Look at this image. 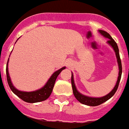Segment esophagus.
Returning a JSON list of instances; mask_svg holds the SVG:
<instances>
[{
  "instance_id": "obj_1",
  "label": "esophagus",
  "mask_w": 129,
  "mask_h": 129,
  "mask_svg": "<svg viewBox=\"0 0 129 129\" xmlns=\"http://www.w3.org/2000/svg\"><path fill=\"white\" fill-rule=\"evenodd\" d=\"M71 61H67V65L68 66V67H70V65H71Z\"/></svg>"
}]
</instances>
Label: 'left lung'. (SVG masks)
Wrapping results in <instances>:
<instances>
[{
	"label": "left lung",
	"instance_id": "left-lung-1",
	"mask_svg": "<svg viewBox=\"0 0 129 129\" xmlns=\"http://www.w3.org/2000/svg\"><path fill=\"white\" fill-rule=\"evenodd\" d=\"M99 32L103 35V37H106V38L109 39L107 43L111 46L114 50L115 53H116V56L117 58V61H118V67H119V74H118V80L116 82V84L112 90L107 94V95H105L103 97H101V98H92V97L86 96V95H83V94H81L80 92H78L76 87L74 83V76H73L72 73V77H71V83L72 86V90L74 95L76 97V98L81 103L86 105L92 106V107H95V106L100 105L102 104L104 102L107 101V100H109V99L111 98L116 93V90L118 89V86H119V83L120 81L121 77V74H122V66H121V59L119 57V49H118V46L116 44V42L114 41V40L112 38V37L110 35L109 33H107V31H105L103 30H99Z\"/></svg>",
	"mask_w": 129,
	"mask_h": 129
}]
</instances>
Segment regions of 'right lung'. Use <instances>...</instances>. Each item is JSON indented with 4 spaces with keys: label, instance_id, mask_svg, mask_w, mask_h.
Masks as SVG:
<instances>
[{
    "label": "right lung",
    "instance_id": "1",
    "mask_svg": "<svg viewBox=\"0 0 129 129\" xmlns=\"http://www.w3.org/2000/svg\"><path fill=\"white\" fill-rule=\"evenodd\" d=\"M8 61L9 59L8 60L6 65V77L10 89L15 95H17L19 98H20L24 101L31 103L41 102V101H44V100H47L50 94H52L57 77L59 76V74L61 72V71L64 69H65L66 68L65 67H64L61 68V69L55 72L52 75V76L50 77L47 83L41 88L35 91H33V92H23V91L19 90L17 88H15V87L13 86L12 83H11V79H10L8 72Z\"/></svg>",
    "mask_w": 129,
    "mask_h": 129
}]
</instances>
